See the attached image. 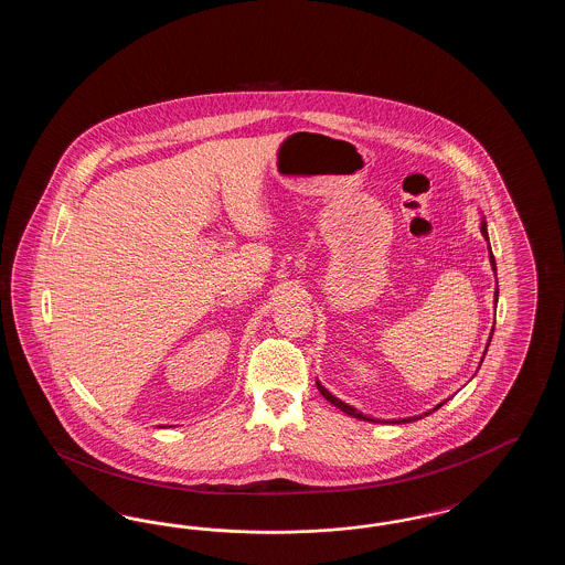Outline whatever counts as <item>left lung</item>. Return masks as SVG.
I'll use <instances>...</instances> for the list:
<instances>
[{"mask_svg": "<svg viewBox=\"0 0 565 565\" xmlns=\"http://www.w3.org/2000/svg\"><path fill=\"white\" fill-rule=\"evenodd\" d=\"M481 233H483L484 239L489 242V235H487V222L484 220H481ZM489 263H491V269H493V273H495V258H493V254H491V247H489ZM493 300L498 302V288H495V295H493ZM491 334H493V330H491ZM489 343H491V337H489ZM489 343H487V348H489ZM484 353H487V350H484ZM484 358V355H483ZM483 358H481V362H483ZM316 385H318V390L322 392L323 398L328 401L330 404H334L337 408H341L343 413H348V415H351V417H355V419H364V422H376V419H373V417H366V415H362L358 408H353V406H350V404L343 403V401H339V398H334L326 387H323L322 383L320 381H316ZM447 403V401H445ZM436 404L431 411H438L443 404ZM431 411H428V413H424V415H415V417H406V419H401V422H396V419H392L390 424H411V422H417V419H422V417H426V415H430Z\"/></svg>", "mask_w": 565, "mask_h": 565, "instance_id": "obj_1", "label": "left lung"}]
</instances>
